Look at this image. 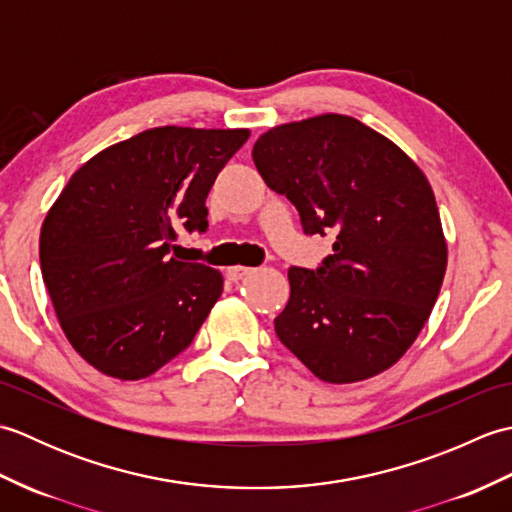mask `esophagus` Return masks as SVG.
<instances>
[{
  "instance_id": "obj_1",
  "label": "esophagus",
  "mask_w": 512,
  "mask_h": 512,
  "mask_svg": "<svg viewBox=\"0 0 512 512\" xmlns=\"http://www.w3.org/2000/svg\"><path fill=\"white\" fill-rule=\"evenodd\" d=\"M250 273H253V268H250V266H231V268H228L226 270V277L228 279H231V281H237V279H242V277H246V275H250Z\"/></svg>"
}]
</instances>
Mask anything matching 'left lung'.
I'll return each instance as SVG.
<instances>
[{
	"instance_id": "left-lung-1",
	"label": "left lung",
	"mask_w": 512,
	"mask_h": 512,
	"mask_svg": "<svg viewBox=\"0 0 512 512\" xmlns=\"http://www.w3.org/2000/svg\"><path fill=\"white\" fill-rule=\"evenodd\" d=\"M270 189L297 206L308 235L336 233L317 270H288L279 341L323 383H358L418 339L447 273L431 184L396 143L345 114L284 123L257 138Z\"/></svg>"
}]
</instances>
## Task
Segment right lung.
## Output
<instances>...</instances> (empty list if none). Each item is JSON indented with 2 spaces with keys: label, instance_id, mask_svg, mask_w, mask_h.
I'll list each match as a JSON object with an SVG mask.
<instances>
[{
  "label": "right lung",
  "instance_id": "1",
  "mask_svg": "<svg viewBox=\"0 0 512 512\" xmlns=\"http://www.w3.org/2000/svg\"><path fill=\"white\" fill-rule=\"evenodd\" d=\"M248 129L154 127L72 173L43 220V284L85 363L140 380L187 350L224 277L169 257L180 228L204 231L206 195Z\"/></svg>",
  "mask_w": 512,
  "mask_h": 512
}]
</instances>
